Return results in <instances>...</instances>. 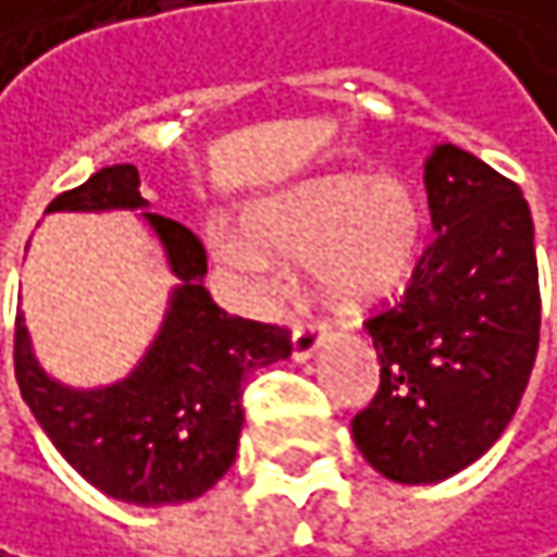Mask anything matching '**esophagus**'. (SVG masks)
Listing matches in <instances>:
<instances>
[{
    "label": "esophagus",
    "instance_id": "esophagus-1",
    "mask_svg": "<svg viewBox=\"0 0 557 557\" xmlns=\"http://www.w3.org/2000/svg\"><path fill=\"white\" fill-rule=\"evenodd\" d=\"M329 337V325L322 319H299L293 325V357L306 360L315 354V347Z\"/></svg>",
    "mask_w": 557,
    "mask_h": 557
}]
</instances>
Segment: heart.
I'll use <instances>...</instances> for the list:
<instances>
[{
	"mask_svg": "<svg viewBox=\"0 0 557 557\" xmlns=\"http://www.w3.org/2000/svg\"><path fill=\"white\" fill-rule=\"evenodd\" d=\"M255 235L293 258H309L334 299L360 302L388 293L411 271L421 238V210L398 177H325L299 187L255 216ZM216 255L258 286L274 271L261 248L232 232H213Z\"/></svg>",
	"mask_w": 557,
	"mask_h": 557,
	"instance_id": "obj_1",
	"label": "heart"
}]
</instances>
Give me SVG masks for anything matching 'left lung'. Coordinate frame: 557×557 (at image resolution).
Masks as SVG:
<instances>
[{"instance_id": "8db88e82", "label": "left lung", "mask_w": 557, "mask_h": 557, "mask_svg": "<svg viewBox=\"0 0 557 557\" xmlns=\"http://www.w3.org/2000/svg\"><path fill=\"white\" fill-rule=\"evenodd\" d=\"M430 223L411 280L363 322L380 388L354 414V443L385 479L430 484L472 466L527 392L542 325L523 190L472 152L424 159Z\"/></svg>"}]
</instances>
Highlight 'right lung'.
I'll list each match as a JSON object with an SVG mask.
<instances>
[{
  "label": "right lung",
  "instance_id": "obj_1",
  "mask_svg": "<svg viewBox=\"0 0 557 557\" xmlns=\"http://www.w3.org/2000/svg\"><path fill=\"white\" fill-rule=\"evenodd\" d=\"M143 207L133 165H108L50 210ZM159 232L181 286L165 325L133 376L101 392H73L50 380L34 354L22 312L15 315V380L37 424L88 484L139 507L184 504L223 479L245 424L242 392L251 370L289 357L280 325L220 309L203 286L207 251L187 226L146 213Z\"/></svg>",
  "mask_w": 557,
  "mask_h": 557
}]
</instances>
